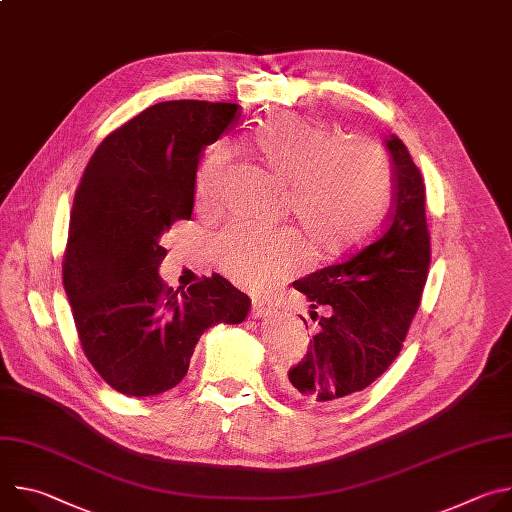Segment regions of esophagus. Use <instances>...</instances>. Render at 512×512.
Here are the masks:
<instances>
[{
	"label": "esophagus",
	"mask_w": 512,
	"mask_h": 512,
	"mask_svg": "<svg viewBox=\"0 0 512 512\" xmlns=\"http://www.w3.org/2000/svg\"><path fill=\"white\" fill-rule=\"evenodd\" d=\"M273 308L269 302H263V300H253L251 304V316L253 318H265V316H271Z\"/></svg>",
	"instance_id": "obj_1"
}]
</instances>
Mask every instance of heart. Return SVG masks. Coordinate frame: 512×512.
Masks as SVG:
<instances>
[{"instance_id": "heart-1", "label": "heart", "mask_w": 512, "mask_h": 512, "mask_svg": "<svg viewBox=\"0 0 512 512\" xmlns=\"http://www.w3.org/2000/svg\"><path fill=\"white\" fill-rule=\"evenodd\" d=\"M249 145L261 168L285 188L291 233L231 227L214 241V261L237 285L261 291L296 269L302 247L324 263L367 245L381 229L393 198V170L373 141L344 139L296 113L275 115L253 129ZM229 152L214 145L196 172L200 206H214L227 180Z\"/></svg>"}]
</instances>
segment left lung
<instances>
[{"label": "left lung", "instance_id": "8db88e82", "mask_svg": "<svg viewBox=\"0 0 512 512\" xmlns=\"http://www.w3.org/2000/svg\"><path fill=\"white\" fill-rule=\"evenodd\" d=\"M385 148L395 194L383 233L346 259L294 281L318 330L283 385L314 407L344 405L377 381L401 352L421 302L431 261L425 184L397 135L385 139Z\"/></svg>", "mask_w": 512, "mask_h": 512}]
</instances>
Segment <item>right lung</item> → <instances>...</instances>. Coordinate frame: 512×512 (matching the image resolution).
<instances>
[{
	"instance_id": "add662e5",
	"label": "right lung",
	"mask_w": 512,
	"mask_h": 512,
	"mask_svg": "<svg viewBox=\"0 0 512 512\" xmlns=\"http://www.w3.org/2000/svg\"><path fill=\"white\" fill-rule=\"evenodd\" d=\"M237 115L208 101L143 109L101 141L75 192L62 283L89 362L127 397L176 387L204 330L249 314V296L218 273L180 296L158 273L162 235L192 214L202 150Z\"/></svg>"
}]
</instances>
